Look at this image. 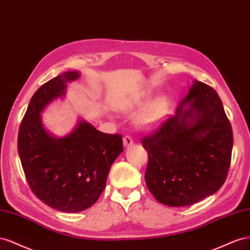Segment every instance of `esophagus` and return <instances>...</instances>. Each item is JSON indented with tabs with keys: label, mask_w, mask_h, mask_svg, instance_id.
I'll return each instance as SVG.
<instances>
[{
	"label": "esophagus",
	"mask_w": 250,
	"mask_h": 250,
	"mask_svg": "<svg viewBox=\"0 0 250 250\" xmlns=\"http://www.w3.org/2000/svg\"><path fill=\"white\" fill-rule=\"evenodd\" d=\"M123 140H124V146H125V147H130V146H132L133 144H134L133 139H132L130 136H125Z\"/></svg>",
	"instance_id": "obj_1"
}]
</instances>
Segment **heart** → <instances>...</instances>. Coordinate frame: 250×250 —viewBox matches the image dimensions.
<instances>
[{"instance_id": "b5f03b06", "label": "heart", "mask_w": 250, "mask_h": 250, "mask_svg": "<svg viewBox=\"0 0 250 250\" xmlns=\"http://www.w3.org/2000/svg\"><path fill=\"white\" fill-rule=\"evenodd\" d=\"M142 99L136 102L125 103L120 106L123 112H130L135 106H138L142 104ZM167 110V99L165 96H158L151 103H148L144 109L137 113L134 121L139 129L141 130H152L158 125L165 118Z\"/></svg>"}]
</instances>
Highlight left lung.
Instances as JSON below:
<instances>
[{
	"instance_id": "left-lung-1",
	"label": "left lung",
	"mask_w": 250,
	"mask_h": 250,
	"mask_svg": "<svg viewBox=\"0 0 250 250\" xmlns=\"http://www.w3.org/2000/svg\"><path fill=\"white\" fill-rule=\"evenodd\" d=\"M141 142L148 154L146 187L162 204H195L215 194L226 179L231 125L217 92L201 82H192L175 115Z\"/></svg>"
}]
</instances>
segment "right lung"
<instances>
[{"mask_svg":"<svg viewBox=\"0 0 250 250\" xmlns=\"http://www.w3.org/2000/svg\"><path fill=\"white\" fill-rule=\"evenodd\" d=\"M80 76V71H68L42 84L31 98L18 137L31 190L50 208L63 212L84 210L98 200L111 166L124 152L121 135L104 134L83 119L62 137L44 126L41 113L66 96L67 83Z\"/></svg>","mask_w":250,"mask_h":250,"instance_id":"obj_1","label":"right lung"}]
</instances>
